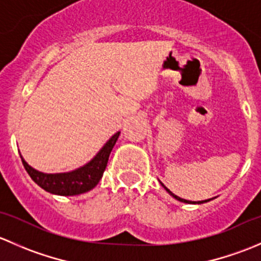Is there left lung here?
I'll return each mask as SVG.
<instances>
[{
    "mask_svg": "<svg viewBox=\"0 0 261 261\" xmlns=\"http://www.w3.org/2000/svg\"><path fill=\"white\" fill-rule=\"evenodd\" d=\"M162 186H163V187H164V188H165V189H167V191H168V193H169V194H170V196H173V197H174V198H175V199H178V201H180V202H184V203H204V202H208V201H211V199H206V201H198V202H192V201H187V199H183V198H180V197L175 196V194H174V193H172V192H170V191H169V189H168V188H167V187H165V186H164V184H163V183H162Z\"/></svg>",
    "mask_w": 261,
    "mask_h": 261,
    "instance_id": "8db88e82",
    "label": "left lung"
}]
</instances>
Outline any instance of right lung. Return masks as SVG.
I'll list each match as a JSON object with an SVG mask.
<instances>
[{"instance_id": "right-lung-1", "label": "right lung", "mask_w": 261, "mask_h": 261, "mask_svg": "<svg viewBox=\"0 0 261 261\" xmlns=\"http://www.w3.org/2000/svg\"><path fill=\"white\" fill-rule=\"evenodd\" d=\"M118 135L120 133H116L88 164L69 173L45 174V173L33 169L22 158L21 160L31 179L49 193L58 194V196H75V194L86 193L94 188L103 175L109 156L111 154L112 147L117 141Z\"/></svg>"}]
</instances>
